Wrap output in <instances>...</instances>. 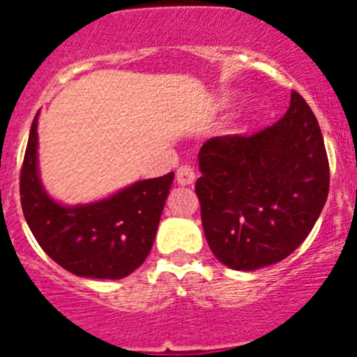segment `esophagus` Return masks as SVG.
I'll return each instance as SVG.
<instances>
[{
  "label": "esophagus",
  "instance_id": "1",
  "mask_svg": "<svg viewBox=\"0 0 357 357\" xmlns=\"http://www.w3.org/2000/svg\"><path fill=\"white\" fill-rule=\"evenodd\" d=\"M176 182L181 185H189L195 182V169L191 166H181L176 169Z\"/></svg>",
  "mask_w": 357,
  "mask_h": 357
}]
</instances>
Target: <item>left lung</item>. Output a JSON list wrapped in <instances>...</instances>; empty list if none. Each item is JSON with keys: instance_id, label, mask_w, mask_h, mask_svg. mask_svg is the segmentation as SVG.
<instances>
[{"instance_id": "1", "label": "left lung", "mask_w": 357, "mask_h": 357, "mask_svg": "<svg viewBox=\"0 0 357 357\" xmlns=\"http://www.w3.org/2000/svg\"><path fill=\"white\" fill-rule=\"evenodd\" d=\"M195 191L211 250L250 272L286 259L329 195V159L311 107L296 91L286 114L252 135H222L198 151Z\"/></svg>"}]
</instances>
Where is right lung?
<instances>
[{"instance_id": "1", "label": "right lung", "mask_w": 357, "mask_h": 357, "mask_svg": "<svg viewBox=\"0 0 357 357\" xmlns=\"http://www.w3.org/2000/svg\"><path fill=\"white\" fill-rule=\"evenodd\" d=\"M175 173L148 178L89 206L64 207L37 173V116L19 176L24 220L46 254L64 270L91 279H123L148 257Z\"/></svg>"}]
</instances>
